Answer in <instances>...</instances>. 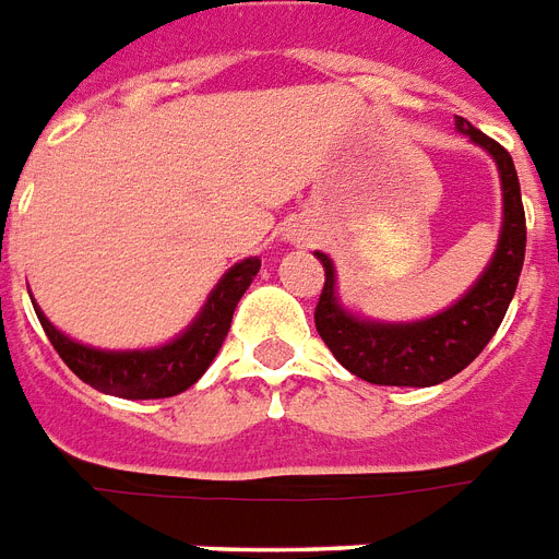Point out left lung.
<instances>
[{
    "instance_id": "left-lung-1",
    "label": "left lung",
    "mask_w": 559,
    "mask_h": 559,
    "mask_svg": "<svg viewBox=\"0 0 559 559\" xmlns=\"http://www.w3.org/2000/svg\"><path fill=\"white\" fill-rule=\"evenodd\" d=\"M456 129L497 164L502 185V227L490 262L453 306L421 320L401 323L360 317L341 302L332 257L314 251L325 267V285L314 311L317 332L341 366L369 383L436 386L450 381L471 360H476L497 334L520 283L525 259V210L511 155L464 118H456Z\"/></svg>"
}]
</instances>
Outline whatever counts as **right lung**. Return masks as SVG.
Segmentation results:
<instances>
[{"instance_id": "right-lung-1", "label": "right lung", "mask_w": 559, "mask_h": 559, "mask_svg": "<svg viewBox=\"0 0 559 559\" xmlns=\"http://www.w3.org/2000/svg\"><path fill=\"white\" fill-rule=\"evenodd\" d=\"M259 265L262 259L248 257L227 267L222 280L213 285V292L207 294L204 306L199 308V314L193 317V323L187 325L185 332H178L173 341L153 349H97V346L80 343L60 332L37 306V300L31 302L51 346L80 381L115 399H169V395L190 390L207 372V366L213 364V357L218 355L230 332L236 306L248 292V285L253 283V276L259 274Z\"/></svg>"}]
</instances>
